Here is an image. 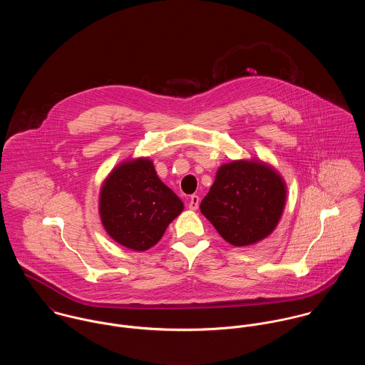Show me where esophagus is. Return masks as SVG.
<instances>
[{
    "mask_svg": "<svg viewBox=\"0 0 365 365\" xmlns=\"http://www.w3.org/2000/svg\"><path fill=\"white\" fill-rule=\"evenodd\" d=\"M199 204H200V199H199V196H196V195H193V196H190V200H189V208L190 210H197L199 208Z\"/></svg>",
    "mask_w": 365,
    "mask_h": 365,
    "instance_id": "1",
    "label": "esophagus"
}]
</instances>
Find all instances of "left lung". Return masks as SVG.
Here are the masks:
<instances>
[{"mask_svg": "<svg viewBox=\"0 0 365 365\" xmlns=\"http://www.w3.org/2000/svg\"><path fill=\"white\" fill-rule=\"evenodd\" d=\"M285 196V183L274 168L241 160L220 166L200 210L227 242L247 246L274 231Z\"/></svg>", "mask_w": 365, "mask_h": 365, "instance_id": "1", "label": "left lung"}]
</instances>
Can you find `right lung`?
<instances>
[{
	"label": "right lung",
	"instance_id": "obj_1",
	"mask_svg": "<svg viewBox=\"0 0 365 365\" xmlns=\"http://www.w3.org/2000/svg\"><path fill=\"white\" fill-rule=\"evenodd\" d=\"M182 210L183 202L163 185L148 158L120 163L101 189L99 214L106 232L137 252L158 242Z\"/></svg>",
	"mask_w": 365,
	"mask_h": 365
}]
</instances>
